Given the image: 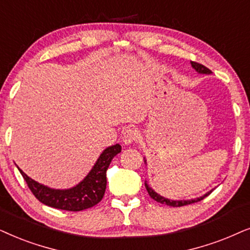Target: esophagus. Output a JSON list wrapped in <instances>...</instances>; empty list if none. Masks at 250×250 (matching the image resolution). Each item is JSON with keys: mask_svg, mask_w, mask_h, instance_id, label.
<instances>
[{"mask_svg": "<svg viewBox=\"0 0 250 250\" xmlns=\"http://www.w3.org/2000/svg\"><path fill=\"white\" fill-rule=\"evenodd\" d=\"M138 138V131L135 128H128L123 131L122 135V142L125 145H130L132 143L137 141Z\"/></svg>", "mask_w": 250, "mask_h": 250, "instance_id": "obj_1", "label": "esophagus"}]
</instances>
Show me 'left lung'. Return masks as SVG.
Here are the masks:
<instances>
[{
  "label": "left lung",
  "mask_w": 250,
  "mask_h": 250,
  "mask_svg": "<svg viewBox=\"0 0 250 250\" xmlns=\"http://www.w3.org/2000/svg\"><path fill=\"white\" fill-rule=\"evenodd\" d=\"M191 65L192 67L195 69L198 73H201V74H210L211 71L209 68L206 67V66L199 64V62H191ZM146 162V161H145ZM145 188L147 189L149 197H151L153 200H155L156 202H160V204H165L167 206H171V207H182V206H186V205H191V204H194V202H198V201H201L202 199H205L206 197H208L209 194H210V192L206 193L204 197H200V198H197V199H192V200H181V201H177V200H170V199H166L164 197H161V195L158 194L154 189H152L149 186L146 184L145 182Z\"/></svg>",
  "instance_id": "left-lung-1"
}]
</instances>
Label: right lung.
I'll return each instance as SVG.
<instances>
[{"mask_svg": "<svg viewBox=\"0 0 250 250\" xmlns=\"http://www.w3.org/2000/svg\"><path fill=\"white\" fill-rule=\"evenodd\" d=\"M120 152H121V145L119 144L112 145L104 149L86 177L74 188L68 189L50 188L48 186L33 181L21 169H18L27 183L29 189L40 202L62 210L81 211L94 207L98 202H101L107 184L106 170L112 159Z\"/></svg>", "mask_w": 250, "mask_h": 250, "instance_id": "obj_1", "label": "right lung"}]
</instances>
